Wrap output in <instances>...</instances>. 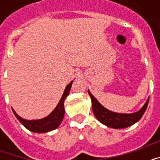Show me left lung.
<instances>
[{
    "mask_svg": "<svg viewBox=\"0 0 160 160\" xmlns=\"http://www.w3.org/2000/svg\"><path fill=\"white\" fill-rule=\"evenodd\" d=\"M88 93L92 99V107L93 114L98 120L107 127L112 128H125L133 125L135 122H137L140 120L142 116L145 113V111L148 107L149 98L147 102L141 107L140 111L134 112V113H118L114 111H109L108 109L104 107L102 104L97 100V98L94 97L91 92L88 90Z\"/></svg>",
    "mask_w": 160,
    "mask_h": 160,
    "instance_id": "obj_1",
    "label": "left lung"
}]
</instances>
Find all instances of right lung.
<instances>
[{
	"instance_id": "1",
	"label": "right lung",
	"mask_w": 160,
	"mask_h": 160,
	"mask_svg": "<svg viewBox=\"0 0 160 160\" xmlns=\"http://www.w3.org/2000/svg\"><path fill=\"white\" fill-rule=\"evenodd\" d=\"M73 81V80H72L67 86L62 96L60 99L59 103L49 116H47L42 119H38V120H26V119H24L21 117H19L12 108L13 114L24 127L26 128L28 130L34 132V133H46V132H49V131L56 129L61 125L63 120V118H64V114H65L64 101L69 93Z\"/></svg>"
}]
</instances>
